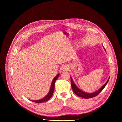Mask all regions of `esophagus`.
Returning <instances> with one entry per match:
<instances>
[{
  "mask_svg": "<svg viewBox=\"0 0 122 122\" xmlns=\"http://www.w3.org/2000/svg\"><path fill=\"white\" fill-rule=\"evenodd\" d=\"M63 71H68V68L67 67V66H65L63 67Z\"/></svg>",
  "mask_w": 122,
  "mask_h": 122,
  "instance_id": "34e87169",
  "label": "esophagus"
}]
</instances>
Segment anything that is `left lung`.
I'll return each mask as SVG.
<instances>
[{
    "instance_id": "8db88e82",
    "label": "left lung",
    "mask_w": 122,
    "mask_h": 122,
    "mask_svg": "<svg viewBox=\"0 0 122 122\" xmlns=\"http://www.w3.org/2000/svg\"><path fill=\"white\" fill-rule=\"evenodd\" d=\"M71 87H72V88L73 91H74V93L78 96L81 97H83L86 99H87V98H92L94 97L97 96L102 91V90L104 88V87L106 86V85H107V83L109 81V79H108V80L105 83V84H104L102 87L97 91L95 92V93H86L83 92V91H81L80 89H79L76 86V85L75 84V83H74L71 77Z\"/></svg>"
}]
</instances>
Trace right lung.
<instances>
[{"instance_id":"add662e5","label":"right lung","mask_w":122,"mask_h":122,"mask_svg":"<svg viewBox=\"0 0 122 122\" xmlns=\"http://www.w3.org/2000/svg\"><path fill=\"white\" fill-rule=\"evenodd\" d=\"M59 76V74H58L56 77L54 79L53 81H52L51 84V88H50V91L48 93V94L45 97H44L43 98L41 99L40 100H31L32 101L34 102H36L37 103H41L45 101H46L47 100H48L50 98H51V97H52L54 93V89H55V82L56 81V80H57V79L58 78V76Z\"/></svg>"}]
</instances>
